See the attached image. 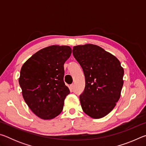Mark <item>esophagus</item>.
I'll use <instances>...</instances> for the list:
<instances>
[{
  "label": "esophagus",
  "mask_w": 146,
  "mask_h": 146,
  "mask_svg": "<svg viewBox=\"0 0 146 146\" xmlns=\"http://www.w3.org/2000/svg\"><path fill=\"white\" fill-rule=\"evenodd\" d=\"M74 86H74V84H72V85H71V86H70V89L71 90H73Z\"/></svg>",
  "instance_id": "1"
}]
</instances>
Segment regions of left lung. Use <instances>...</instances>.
<instances>
[{
    "label": "left lung",
    "instance_id": "obj_1",
    "mask_svg": "<svg viewBox=\"0 0 146 146\" xmlns=\"http://www.w3.org/2000/svg\"><path fill=\"white\" fill-rule=\"evenodd\" d=\"M73 54L85 76V89L80 95L83 111L96 119L105 117L120 97L124 71L120 61L91 44L74 46Z\"/></svg>",
    "mask_w": 146,
    "mask_h": 146
}]
</instances>
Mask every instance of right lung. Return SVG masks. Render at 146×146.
I'll use <instances>...</instances> for the list:
<instances>
[{
  "mask_svg": "<svg viewBox=\"0 0 146 146\" xmlns=\"http://www.w3.org/2000/svg\"><path fill=\"white\" fill-rule=\"evenodd\" d=\"M68 46L53 45L39 50L22 66L19 82L23 97L35 115L51 120L63 110L70 93L64 82V64L70 58Z\"/></svg>",
  "mask_w": 146,
  "mask_h": 146,
  "instance_id": "obj_1",
  "label": "right lung"
}]
</instances>
